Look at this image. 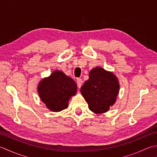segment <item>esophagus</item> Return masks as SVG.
<instances>
[{
  "label": "esophagus",
  "mask_w": 157,
  "mask_h": 157,
  "mask_svg": "<svg viewBox=\"0 0 157 157\" xmlns=\"http://www.w3.org/2000/svg\"><path fill=\"white\" fill-rule=\"evenodd\" d=\"M82 83H83V81H82V79L81 78L77 79V84H78V88H80L82 86Z\"/></svg>",
  "instance_id": "obj_1"
}]
</instances>
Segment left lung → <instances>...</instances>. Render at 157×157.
I'll use <instances>...</instances> for the list:
<instances>
[{"label":"left lung","mask_w":157,"mask_h":157,"mask_svg":"<svg viewBox=\"0 0 157 157\" xmlns=\"http://www.w3.org/2000/svg\"><path fill=\"white\" fill-rule=\"evenodd\" d=\"M120 89L118 79L113 73L97 67L89 73V79L81 87V93L95 113L107 112L115 103Z\"/></svg>","instance_id":"8db88e82"}]
</instances>
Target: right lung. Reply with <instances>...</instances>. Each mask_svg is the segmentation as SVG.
<instances>
[{
    "instance_id": "add662e5",
    "label": "right lung",
    "mask_w": 157,
    "mask_h": 157,
    "mask_svg": "<svg viewBox=\"0 0 157 157\" xmlns=\"http://www.w3.org/2000/svg\"><path fill=\"white\" fill-rule=\"evenodd\" d=\"M37 90L41 100L52 112L67 108L69 100L77 93V84L61 71H55L39 82Z\"/></svg>"
}]
</instances>
